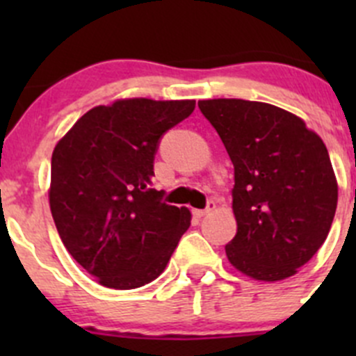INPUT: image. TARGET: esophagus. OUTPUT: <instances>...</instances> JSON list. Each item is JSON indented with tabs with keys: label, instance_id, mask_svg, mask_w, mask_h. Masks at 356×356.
<instances>
[{
	"label": "esophagus",
	"instance_id": "34e87169",
	"mask_svg": "<svg viewBox=\"0 0 356 356\" xmlns=\"http://www.w3.org/2000/svg\"><path fill=\"white\" fill-rule=\"evenodd\" d=\"M215 207H217V204H215V201L210 200L207 203V208H203V210H193V215H195V217L201 218V217H204V215H207V213H210L211 210H215Z\"/></svg>",
	"mask_w": 356,
	"mask_h": 356
}]
</instances>
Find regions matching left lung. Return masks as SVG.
Wrapping results in <instances>:
<instances>
[{
    "instance_id": "left-lung-1",
    "label": "left lung",
    "mask_w": 356,
    "mask_h": 356,
    "mask_svg": "<svg viewBox=\"0 0 356 356\" xmlns=\"http://www.w3.org/2000/svg\"><path fill=\"white\" fill-rule=\"evenodd\" d=\"M234 165V239L229 261L257 281L296 274L324 245L337 182L324 141L274 105L246 99L198 102Z\"/></svg>"
}]
</instances>
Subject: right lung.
Listing matches in <instances>:
<instances>
[{
	"mask_svg": "<svg viewBox=\"0 0 356 356\" xmlns=\"http://www.w3.org/2000/svg\"><path fill=\"white\" fill-rule=\"evenodd\" d=\"M195 99H120L82 115L51 156L49 207L68 253L99 284L134 289L156 279L191 225L188 208L153 189L168 129Z\"/></svg>",
	"mask_w": 356,
	"mask_h": 356,
	"instance_id": "add662e5",
	"label": "right lung"
}]
</instances>
